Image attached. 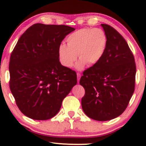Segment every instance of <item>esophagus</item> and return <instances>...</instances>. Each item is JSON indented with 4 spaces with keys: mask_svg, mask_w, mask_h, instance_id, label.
Returning a JSON list of instances; mask_svg holds the SVG:
<instances>
[{
    "mask_svg": "<svg viewBox=\"0 0 146 146\" xmlns=\"http://www.w3.org/2000/svg\"><path fill=\"white\" fill-rule=\"evenodd\" d=\"M76 75H77V80H78V81H79V80H80V77H81V75L80 73H76Z\"/></svg>",
    "mask_w": 146,
    "mask_h": 146,
    "instance_id": "34e87169",
    "label": "esophagus"
}]
</instances>
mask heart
I'll list each match as a JSON object with an SVG mask.
<instances>
[{
	"label": "heart",
	"instance_id": "obj_1",
	"mask_svg": "<svg viewBox=\"0 0 146 146\" xmlns=\"http://www.w3.org/2000/svg\"><path fill=\"white\" fill-rule=\"evenodd\" d=\"M66 42L67 45L61 44L58 46L59 60L64 67L71 68L78 55L80 60L76 68L80 70L86 64L94 65L100 60L105 53L108 38L102 29L84 28L70 34Z\"/></svg>",
	"mask_w": 146,
	"mask_h": 146
}]
</instances>
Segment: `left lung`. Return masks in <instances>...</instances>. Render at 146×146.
<instances>
[{"instance_id":"obj_1","label":"left lung","mask_w":146,"mask_h":146,"mask_svg":"<svg viewBox=\"0 0 146 146\" xmlns=\"http://www.w3.org/2000/svg\"><path fill=\"white\" fill-rule=\"evenodd\" d=\"M107 46L98 63L84 71L80 84L85 89L82 108L88 117L112 120L124 111L135 91L134 56L123 36L111 26L102 24Z\"/></svg>"}]
</instances>
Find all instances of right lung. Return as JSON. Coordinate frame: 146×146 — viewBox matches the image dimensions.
Here are the masks:
<instances>
[{"label":"right lung","mask_w":146,"mask_h":146,"mask_svg":"<svg viewBox=\"0 0 146 146\" xmlns=\"http://www.w3.org/2000/svg\"><path fill=\"white\" fill-rule=\"evenodd\" d=\"M75 30L65 25L35 24L19 38L9 61V88L24 115L44 120L57 114L77 83L76 74L59 61L62 41Z\"/></svg>","instance_id":"obj_1"}]
</instances>
